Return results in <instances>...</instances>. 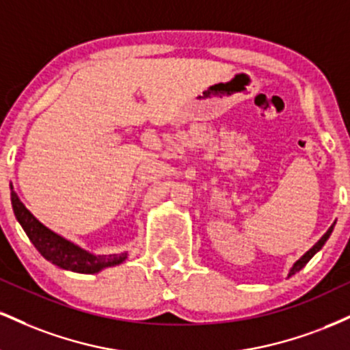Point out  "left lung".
I'll return each mask as SVG.
<instances>
[{
	"label": "left lung",
	"mask_w": 350,
	"mask_h": 350,
	"mask_svg": "<svg viewBox=\"0 0 350 350\" xmlns=\"http://www.w3.org/2000/svg\"><path fill=\"white\" fill-rule=\"evenodd\" d=\"M332 228H334V226H331V227H329V230H327V232H326V234H324L323 237H321V240H319V242H317V243L314 245V247H312V248H311V250H309V252H306V253H304V255H303V256H301V258L298 260V262H296L295 265H293V268H291L290 275H288V276L295 275V273H296V271H299V270H301V268H303V267H304V265H306V263L309 262V260H311V258H312V255H314V253H316L317 250H321V247H323V245H324V243H326V240L329 239V235H331V234H332Z\"/></svg>",
	"instance_id": "left-lung-1"
}]
</instances>
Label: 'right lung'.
Masks as SVG:
<instances>
[{
  "label": "right lung",
  "instance_id": "right-lung-1",
  "mask_svg": "<svg viewBox=\"0 0 350 350\" xmlns=\"http://www.w3.org/2000/svg\"><path fill=\"white\" fill-rule=\"evenodd\" d=\"M11 204H13V211L18 222L29 237V240L38 248L47 262L57 265L59 268L64 270L77 271V273H97L107 267H113V265L122 263L126 258V253H120V255H92L77 245L67 242L66 239L59 237L57 234L44 227L36 217L23 206L16 192L11 187Z\"/></svg>",
  "mask_w": 350,
  "mask_h": 350
}]
</instances>
